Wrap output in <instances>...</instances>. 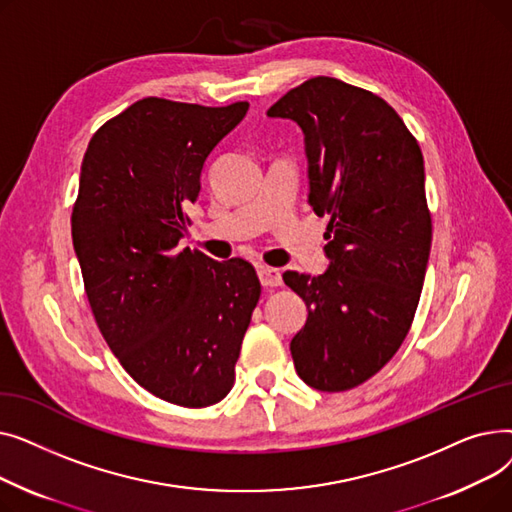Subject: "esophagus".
Masks as SVG:
<instances>
[{"mask_svg":"<svg viewBox=\"0 0 512 512\" xmlns=\"http://www.w3.org/2000/svg\"><path fill=\"white\" fill-rule=\"evenodd\" d=\"M257 276H259V282H261L265 288H274V286H280V284H282V274H280V270H276V267L261 265L259 270H257Z\"/></svg>","mask_w":512,"mask_h":512,"instance_id":"1","label":"esophagus"}]
</instances>
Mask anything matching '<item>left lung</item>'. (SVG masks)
Masks as SVG:
<instances>
[{"instance_id":"1","label":"left lung","mask_w":512,"mask_h":512,"mask_svg":"<svg viewBox=\"0 0 512 512\" xmlns=\"http://www.w3.org/2000/svg\"><path fill=\"white\" fill-rule=\"evenodd\" d=\"M267 116L303 128L309 203L330 215L328 270L282 276L309 309L292 361L315 390H351L396 355L419 305L432 247L423 155L382 97L338 78L305 80Z\"/></svg>"}]
</instances>
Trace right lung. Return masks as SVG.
I'll use <instances>...</instances> for the list:
<instances>
[{"label": "right lung", "instance_id": "add662e5", "mask_svg": "<svg viewBox=\"0 0 512 512\" xmlns=\"http://www.w3.org/2000/svg\"><path fill=\"white\" fill-rule=\"evenodd\" d=\"M247 110L145 97L93 134L80 166L72 242L97 328L134 382L186 409L232 390L261 294L249 261L178 249L205 159Z\"/></svg>", "mask_w": 512, "mask_h": 512}]
</instances>
